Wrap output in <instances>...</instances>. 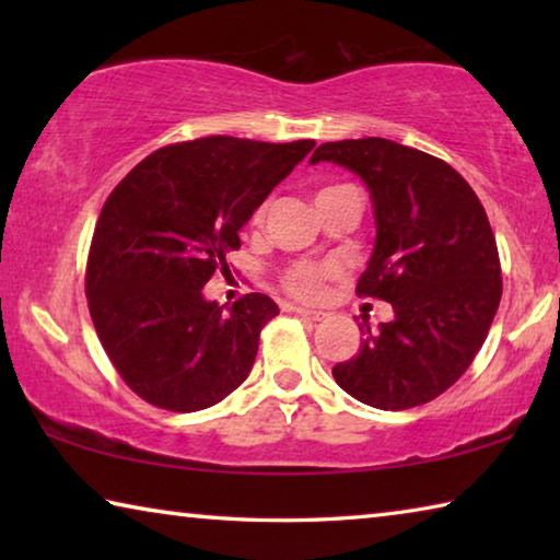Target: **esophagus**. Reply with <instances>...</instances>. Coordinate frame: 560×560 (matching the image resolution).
Returning a JSON list of instances; mask_svg holds the SVG:
<instances>
[{"label": "esophagus", "mask_w": 560, "mask_h": 560, "mask_svg": "<svg viewBox=\"0 0 560 560\" xmlns=\"http://www.w3.org/2000/svg\"><path fill=\"white\" fill-rule=\"evenodd\" d=\"M293 314L306 318V320H320L326 314H320V311H308V308H293Z\"/></svg>", "instance_id": "34e87169"}]
</instances>
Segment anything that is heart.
<instances>
[{
	"label": "heart",
	"mask_w": 560,
	"mask_h": 560,
	"mask_svg": "<svg viewBox=\"0 0 560 560\" xmlns=\"http://www.w3.org/2000/svg\"><path fill=\"white\" fill-rule=\"evenodd\" d=\"M264 210L254 214V222H261ZM336 273V267L330 264H311V261H299L283 273V287L301 301H316L324 293V283Z\"/></svg>",
	"instance_id": "heart-1"
}]
</instances>
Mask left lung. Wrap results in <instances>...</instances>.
Listing matches in <instances>:
<instances>
[{"mask_svg":"<svg viewBox=\"0 0 560 560\" xmlns=\"http://www.w3.org/2000/svg\"><path fill=\"white\" fill-rule=\"evenodd\" d=\"M336 163L371 192L375 246L358 296L393 303L395 318L360 326L358 353L336 383L377 410L434 400L471 365L501 301L497 240L457 170L385 138L324 143L311 165Z\"/></svg>","mask_w":560,"mask_h":560,"instance_id":"8db88e82","label":"left lung"}]
</instances>
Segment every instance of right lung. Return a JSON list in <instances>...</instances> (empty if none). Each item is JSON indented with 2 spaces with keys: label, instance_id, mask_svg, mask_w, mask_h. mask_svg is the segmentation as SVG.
<instances>
[{
  "label": "right lung",
  "instance_id": "right-lung-1",
  "mask_svg": "<svg viewBox=\"0 0 560 560\" xmlns=\"http://www.w3.org/2000/svg\"><path fill=\"white\" fill-rule=\"evenodd\" d=\"M314 145L230 136L175 143L110 192L89 252V311L110 363L145 402L197 412L246 381L279 306L246 293L224 308L202 289L230 271L224 257L240 249L242 226Z\"/></svg>",
  "mask_w": 560,
  "mask_h": 560
}]
</instances>
